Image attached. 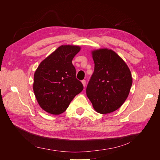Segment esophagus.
Wrapping results in <instances>:
<instances>
[{
    "mask_svg": "<svg viewBox=\"0 0 160 160\" xmlns=\"http://www.w3.org/2000/svg\"><path fill=\"white\" fill-rule=\"evenodd\" d=\"M82 83H83V86L85 87V85H86V81L85 80V79H83V80H82Z\"/></svg>",
    "mask_w": 160,
    "mask_h": 160,
    "instance_id": "34e87169",
    "label": "esophagus"
}]
</instances>
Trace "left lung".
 <instances>
[{
	"mask_svg": "<svg viewBox=\"0 0 160 160\" xmlns=\"http://www.w3.org/2000/svg\"><path fill=\"white\" fill-rule=\"evenodd\" d=\"M94 72L86 93L93 108L106 114L118 109L126 100L132 77L126 63L117 53L108 49L92 52Z\"/></svg>",
	"mask_w": 160,
	"mask_h": 160,
	"instance_id": "left-lung-1",
	"label": "left lung"
}]
</instances>
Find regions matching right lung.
I'll return each mask as SVG.
<instances>
[{"label": "right lung", "mask_w": 160, "mask_h": 160, "mask_svg": "<svg viewBox=\"0 0 160 160\" xmlns=\"http://www.w3.org/2000/svg\"><path fill=\"white\" fill-rule=\"evenodd\" d=\"M80 47L62 45L38 65L34 75L33 91L41 108L47 112L59 115L83 91V85L76 78L72 60Z\"/></svg>", "instance_id": "1"}]
</instances>
